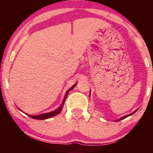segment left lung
I'll return each mask as SVG.
<instances>
[{"instance_id": "left-lung-1", "label": "left lung", "mask_w": 153, "mask_h": 153, "mask_svg": "<svg viewBox=\"0 0 153 153\" xmlns=\"http://www.w3.org/2000/svg\"><path fill=\"white\" fill-rule=\"evenodd\" d=\"M137 111V110H135L134 112H132V113L129 114H128V115H126V116H124V117H121V118H119V119H117V120H115V121H116V122H118V121L122 120V119H124L127 118V117H129V116H131V115L134 114L135 113V112H136V111Z\"/></svg>"}]
</instances>
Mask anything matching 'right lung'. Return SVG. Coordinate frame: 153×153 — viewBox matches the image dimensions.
I'll list each match as a JSON object with an SVG mask.
<instances>
[{
    "instance_id": "obj_1",
    "label": "right lung",
    "mask_w": 153,
    "mask_h": 153,
    "mask_svg": "<svg viewBox=\"0 0 153 153\" xmlns=\"http://www.w3.org/2000/svg\"><path fill=\"white\" fill-rule=\"evenodd\" d=\"M75 85H76V84H74V85L72 86L71 88L68 89V91H66L65 93V97H64V99H63L62 103H61V105L59 106L58 108H57V109L52 111H50V112H48V113H45V114H41L39 115H29V114H27L29 117H31V118L34 119H50L51 117H53L54 116L57 115L58 114H59L61 112V111H62V108H63V106H64V103H65V100L67 99V96H68V93L70 92V91H72L73 89V88H74Z\"/></svg>"
}]
</instances>
